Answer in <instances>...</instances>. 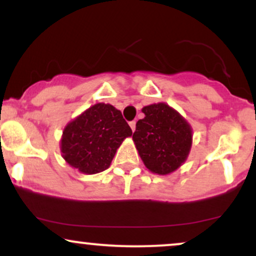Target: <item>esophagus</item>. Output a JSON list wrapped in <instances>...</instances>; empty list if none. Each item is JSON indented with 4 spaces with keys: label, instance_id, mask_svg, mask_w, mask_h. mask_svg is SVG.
Instances as JSON below:
<instances>
[{
    "label": "esophagus",
    "instance_id": "1",
    "mask_svg": "<svg viewBox=\"0 0 256 256\" xmlns=\"http://www.w3.org/2000/svg\"><path fill=\"white\" fill-rule=\"evenodd\" d=\"M130 128H131V130L134 132V130H136V122H130Z\"/></svg>",
    "mask_w": 256,
    "mask_h": 256
}]
</instances>
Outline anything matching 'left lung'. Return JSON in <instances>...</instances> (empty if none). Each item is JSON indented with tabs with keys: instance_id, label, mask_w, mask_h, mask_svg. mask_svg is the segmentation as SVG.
Wrapping results in <instances>:
<instances>
[{
	"instance_id": "8db88e82",
	"label": "left lung",
	"mask_w": 256,
	"mask_h": 256,
	"mask_svg": "<svg viewBox=\"0 0 256 256\" xmlns=\"http://www.w3.org/2000/svg\"><path fill=\"white\" fill-rule=\"evenodd\" d=\"M146 116L134 132V144L146 168L158 174H168L184 162L192 148V128L166 104L146 106Z\"/></svg>"
}]
</instances>
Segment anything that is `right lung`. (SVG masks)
I'll use <instances>...</instances> for the list:
<instances>
[{
	"instance_id": "right-lung-1",
	"label": "right lung",
	"mask_w": 256,
	"mask_h": 256,
	"mask_svg": "<svg viewBox=\"0 0 256 256\" xmlns=\"http://www.w3.org/2000/svg\"><path fill=\"white\" fill-rule=\"evenodd\" d=\"M131 134L122 112L110 104H98L64 128L61 152L72 167L94 174L110 167L116 149Z\"/></svg>"
}]
</instances>
